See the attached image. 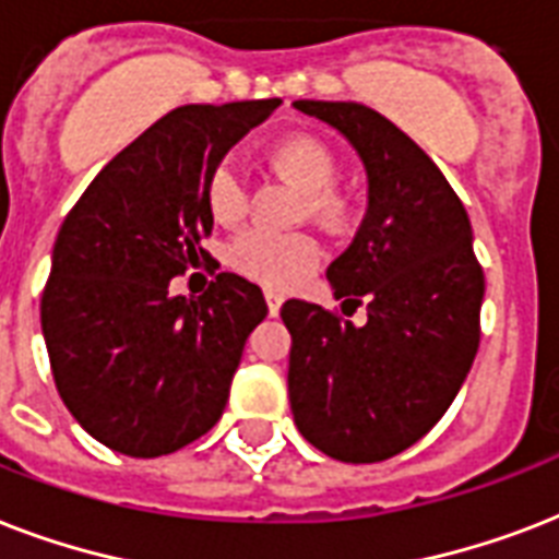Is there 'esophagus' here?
Here are the masks:
<instances>
[{
    "mask_svg": "<svg viewBox=\"0 0 559 559\" xmlns=\"http://www.w3.org/2000/svg\"><path fill=\"white\" fill-rule=\"evenodd\" d=\"M263 296H266V307H270V313L278 316L281 305H284V296H281L278 289H272V287L263 289Z\"/></svg>",
    "mask_w": 559,
    "mask_h": 559,
    "instance_id": "1",
    "label": "esophagus"
}]
</instances>
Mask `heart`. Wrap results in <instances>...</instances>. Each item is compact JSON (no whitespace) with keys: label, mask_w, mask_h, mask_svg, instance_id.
<instances>
[{"label":"heart","mask_w":559,"mask_h":559,"mask_svg":"<svg viewBox=\"0 0 559 559\" xmlns=\"http://www.w3.org/2000/svg\"><path fill=\"white\" fill-rule=\"evenodd\" d=\"M266 162L305 193V211L310 217L333 223L342 217V200L331 191L336 182V156L316 135H287L266 151ZM202 200L211 219L231 226L246 211V182L231 162H219L202 188ZM319 243L307 231H266L246 228L228 246V263L249 278L289 287L319 263Z\"/></svg>","instance_id":"1"}]
</instances>
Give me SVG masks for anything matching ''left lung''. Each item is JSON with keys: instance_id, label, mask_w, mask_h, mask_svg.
Returning a JSON list of instances; mask_svg holds the SVG:
<instances>
[{"instance_id": "left-lung-1", "label": "left lung", "mask_w": 559, "mask_h": 559, "mask_svg": "<svg viewBox=\"0 0 559 559\" xmlns=\"http://www.w3.org/2000/svg\"><path fill=\"white\" fill-rule=\"evenodd\" d=\"M293 107L340 130L366 165V219L328 281L345 305H366L368 322L298 298L281 307L289 406L316 450L373 464L420 441L467 380L485 272L459 193L400 127L354 100Z\"/></svg>"}]
</instances>
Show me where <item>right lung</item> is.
<instances>
[{
    "mask_svg": "<svg viewBox=\"0 0 559 559\" xmlns=\"http://www.w3.org/2000/svg\"><path fill=\"white\" fill-rule=\"evenodd\" d=\"M281 100L188 104L127 144L66 214L39 301L55 385L86 432L130 459L182 450L217 424L266 301L235 272L202 296L170 278L209 252L202 188Z\"/></svg>",
    "mask_w": 559,
    "mask_h": 559,
    "instance_id": "add662e5",
    "label": "right lung"
}]
</instances>
